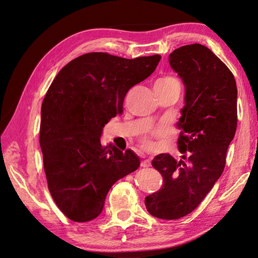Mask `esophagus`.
<instances>
[{
    "mask_svg": "<svg viewBox=\"0 0 258 258\" xmlns=\"http://www.w3.org/2000/svg\"><path fill=\"white\" fill-rule=\"evenodd\" d=\"M140 166L143 167V168H148V167H150V166H151V162H150V160H149V159H145V160L141 161Z\"/></svg>",
    "mask_w": 258,
    "mask_h": 258,
    "instance_id": "obj_1",
    "label": "esophagus"
}]
</instances>
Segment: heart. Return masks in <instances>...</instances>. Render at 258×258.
Returning <instances> with one entry per match:
<instances>
[{
  "mask_svg": "<svg viewBox=\"0 0 258 258\" xmlns=\"http://www.w3.org/2000/svg\"><path fill=\"white\" fill-rule=\"evenodd\" d=\"M171 86H179V83H178L176 78L170 77V76L160 78L159 80H157L155 83V87H159V88H166V87H171ZM162 134H164V131L161 129H155L150 131L148 135L141 137L140 146L146 150L154 149L155 144L154 141H152V138H154V137H160Z\"/></svg>",
  "mask_w": 258,
  "mask_h": 258,
  "instance_id": "obj_1",
  "label": "heart"
}]
</instances>
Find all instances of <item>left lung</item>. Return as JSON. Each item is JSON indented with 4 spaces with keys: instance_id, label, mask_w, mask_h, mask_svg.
<instances>
[{
    "instance_id": "1",
    "label": "left lung",
    "mask_w": 258,
    "mask_h": 258,
    "mask_svg": "<svg viewBox=\"0 0 258 258\" xmlns=\"http://www.w3.org/2000/svg\"><path fill=\"white\" fill-rule=\"evenodd\" d=\"M169 64L186 89L177 123L182 156L180 160L169 154L155 157L151 164L164 183L145 204L152 216L178 219L191 213L222 176L237 127V87L225 63L202 44L172 51Z\"/></svg>"
}]
</instances>
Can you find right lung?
<instances>
[{"instance_id": "1", "label": "right lung", "mask_w": 258, "mask_h": 258, "mask_svg": "<svg viewBox=\"0 0 258 258\" xmlns=\"http://www.w3.org/2000/svg\"><path fill=\"white\" fill-rule=\"evenodd\" d=\"M160 59L91 52L68 63L51 83L41 107L40 146L51 196L73 222L97 218L113 183L140 166L133 150L103 147L100 137L104 124L122 113L129 89L148 78Z\"/></svg>"}]
</instances>
